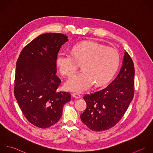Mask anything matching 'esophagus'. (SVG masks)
Wrapping results in <instances>:
<instances>
[{"label":"esophagus","mask_w":153,"mask_h":153,"mask_svg":"<svg viewBox=\"0 0 153 153\" xmlns=\"http://www.w3.org/2000/svg\"><path fill=\"white\" fill-rule=\"evenodd\" d=\"M72 96H73V97H74V98H76V99H79V98H80L81 97L80 95L79 94H77V93H74V94H72Z\"/></svg>","instance_id":"obj_1"}]
</instances>
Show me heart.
<instances>
[{"label": "heart", "instance_id": "b5f03b06", "mask_svg": "<svg viewBox=\"0 0 153 153\" xmlns=\"http://www.w3.org/2000/svg\"><path fill=\"white\" fill-rule=\"evenodd\" d=\"M120 55L113 48L93 42H82L75 45L71 54L62 51L56 57L60 73L70 76L82 64V72L73 75L65 84V88L75 92H82L94 84L101 86L107 83L116 72L120 64Z\"/></svg>", "mask_w": 153, "mask_h": 153}]
</instances>
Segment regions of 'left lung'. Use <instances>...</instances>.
Returning a JSON list of instances; mask_svg holds the SVG:
<instances>
[{"label":"left lung","mask_w":153,"mask_h":153,"mask_svg":"<svg viewBox=\"0 0 153 153\" xmlns=\"http://www.w3.org/2000/svg\"><path fill=\"white\" fill-rule=\"evenodd\" d=\"M134 75L133 61L125 52L120 72L111 83L83 97L87 107L80 119L89 129L103 131L114 127L120 121L134 96Z\"/></svg>","instance_id":"obj_1"}]
</instances>
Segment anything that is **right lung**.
Instances as JSON below:
<instances>
[{
    "label": "right lung",
    "instance_id": "obj_1",
    "mask_svg": "<svg viewBox=\"0 0 153 153\" xmlns=\"http://www.w3.org/2000/svg\"><path fill=\"white\" fill-rule=\"evenodd\" d=\"M68 40L61 33L41 34L22 49L16 61L14 95L27 120L40 128L58 122L71 100L69 92L57 91L61 81L56 75V57Z\"/></svg>",
    "mask_w": 153,
    "mask_h": 153
}]
</instances>
